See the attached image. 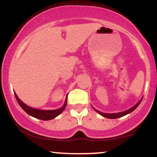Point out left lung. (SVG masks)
Masks as SVG:
<instances>
[{"mask_svg":"<svg viewBox=\"0 0 157 157\" xmlns=\"http://www.w3.org/2000/svg\"><path fill=\"white\" fill-rule=\"evenodd\" d=\"M142 98H143V97H142ZM142 98L137 102V103L136 104V105H134V106H133V107H131V109L126 110V111H121V112H118V113H103V112H101V111H98V110L95 109L94 107H93V109H94L95 111H97V112L99 114H100L101 116L104 117H105V118H109V119L120 118V117H123V116H125V115L128 114V113H131L132 111H134V110L138 107V105L140 104V102H141Z\"/></svg>","mask_w":157,"mask_h":157,"instance_id":"8db88e82","label":"left lung"}]
</instances>
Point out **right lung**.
<instances>
[{"label": "right lung", "instance_id": "1", "mask_svg": "<svg viewBox=\"0 0 157 157\" xmlns=\"http://www.w3.org/2000/svg\"><path fill=\"white\" fill-rule=\"evenodd\" d=\"M15 93V96L17 99V101L18 102L22 109L24 110V111L28 113L30 116L39 119V120H51L52 119H55L56 117H57L58 115H60L63 111H64V109H66V106L67 105V97L68 95H66V100H65L64 104L62 107H60V109H55V110H41V109H35V108L30 107V106L26 105L24 102L21 101V100L18 98L17 95Z\"/></svg>", "mask_w": 157, "mask_h": 157}]
</instances>
